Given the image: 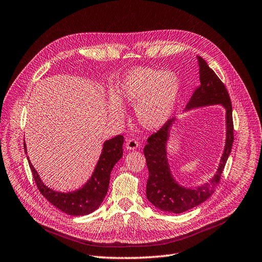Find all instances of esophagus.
I'll return each mask as SVG.
<instances>
[{
  "label": "esophagus",
  "instance_id": "1",
  "mask_svg": "<svg viewBox=\"0 0 262 262\" xmlns=\"http://www.w3.org/2000/svg\"><path fill=\"white\" fill-rule=\"evenodd\" d=\"M125 147L127 150H136L139 147V143H138L137 140L129 138V139H126Z\"/></svg>",
  "mask_w": 262,
  "mask_h": 262
}]
</instances>
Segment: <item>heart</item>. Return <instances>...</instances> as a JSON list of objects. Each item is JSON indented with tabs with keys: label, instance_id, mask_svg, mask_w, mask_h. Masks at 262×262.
<instances>
[{
	"label": "heart",
	"instance_id": "heart-1",
	"mask_svg": "<svg viewBox=\"0 0 262 262\" xmlns=\"http://www.w3.org/2000/svg\"><path fill=\"white\" fill-rule=\"evenodd\" d=\"M180 91L178 76L171 71L154 68H136L124 75L116 85L115 95L121 101L135 105L138 123L147 129H158L165 124L175 108ZM113 116L121 118L120 102L112 99L109 105Z\"/></svg>",
	"mask_w": 262,
	"mask_h": 262
}]
</instances>
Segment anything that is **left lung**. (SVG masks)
<instances>
[{
  "label": "left lung",
  "mask_w": 262,
  "mask_h": 262,
  "mask_svg": "<svg viewBox=\"0 0 262 262\" xmlns=\"http://www.w3.org/2000/svg\"><path fill=\"white\" fill-rule=\"evenodd\" d=\"M200 68L201 85L193 94L186 109L210 104H222L227 111V139L216 175L204 186L196 189H187L179 186L173 180L166 157V142L169 136V128L175 119L168 120L162 127L148 138V143L143 149L149 169L147 181V198L150 203L163 211L180 214L206 201L218 187L222 171L230 156L233 144V119H232V103L225 84L212 71L202 57H198Z\"/></svg>",
  "instance_id": "obj_1"
}]
</instances>
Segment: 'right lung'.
Listing matches in <instances>:
<instances>
[{
    "mask_svg": "<svg viewBox=\"0 0 262 262\" xmlns=\"http://www.w3.org/2000/svg\"><path fill=\"white\" fill-rule=\"evenodd\" d=\"M123 143L124 137L122 135L106 140L103 143L101 156L91 179L80 190L69 193L56 192L47 188L29 160V165L32 170L33 179L38 191L55 207L68 215L84 216L91 214L100 206L108 192L111 170L123 156ZM25 151H27L26 144Z\"/></svg>",
    "mask_w": 262,
    "mask_h": 262,
    "instance_id": "1",
    "label": "right lung"
}]
</instances>
